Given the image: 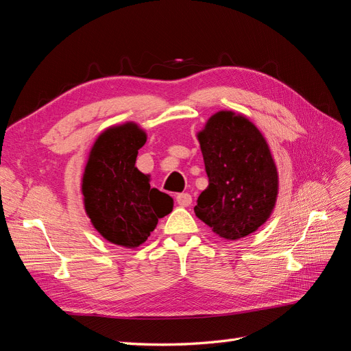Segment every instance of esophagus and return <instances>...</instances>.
Returning <instances> with one entry per match:
<instances>
[{"label":"esophagus","mask_w":351,"mask_h":351,"mask_svg":"<svg viewBox=\"0 0 351 351\" xmlns=\"http://www.w3.org/2000/svg\"><path fill=\"white\" fill-rule=\"evenodd\" d=\"M176 200H177V204L180 206L186 208V206H189L190 204H192V196H190L189 193H180V195L176 196Z\"/></svg>","instance_id":"esophagus-1"}]
</instances>
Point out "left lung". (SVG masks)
Listing matches in <instances>:
<instances>
[{"mask_svg":"<svg viewBox=\"0 0 351 351\" xmlns=\"http://www.w3.org/2000/svg\"><path fill=\"white\" fill-rule=\"evenodd\" d=\"M209 184L197 197L196 217L222 239L239 240L271 217L278 173L269 146L249 119L218 111L197 133Z\"/></svg>","mask_w":351,"mask_h":351,"instance_id":"obj_1","label":"left lung"}]
</instances>
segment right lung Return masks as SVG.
<instances>
[{"instance_id": "obj_1", "label": "right lung", "mask_w": 351, "mask_h": 351, "mask_svg": "<svg viewBox=\"0 0 351 351\" xmlns=\"http://www.w3.org/2000/svg\"><path fill=\"white\" fill-rule=\"evenodd\" d=\"M146 133L134 123L110 127L93 143L82 178L86 214L99 234L119 246H141L158 219L173 210V199L152 189L134 167Z\"/></svg>"}]
</instances>
